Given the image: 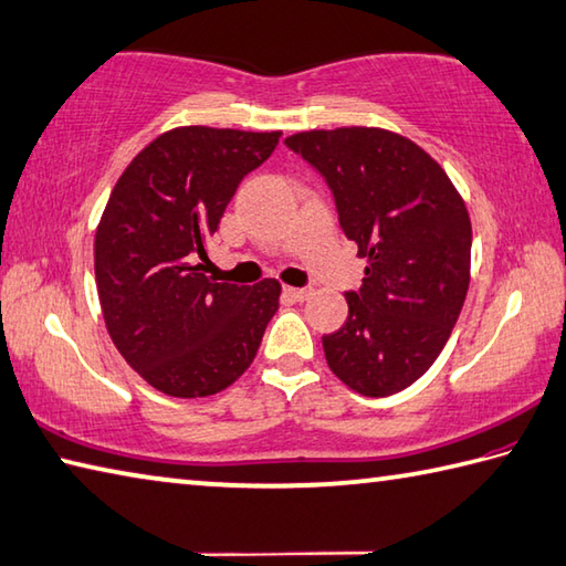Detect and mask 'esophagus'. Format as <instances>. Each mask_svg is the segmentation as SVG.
I'll list each match as a JSON object with an SVG mask.
<instances>
[{"label": "esophagus", "instance_id": "obj_1", "mask_svg": "<svg viewBox=\"0 0 566 566\" xmlns=\"http://www.w3.org/2000/svg\"><path fill=\"white\" fill-rule=\"evenodd\" d=\"M285 295L291 297V301H295V303H305L307 297H313V287H291V285H287L285 287Z\"/></svg>", "mask_w": 566, "mask_h": 566}]
</instances>
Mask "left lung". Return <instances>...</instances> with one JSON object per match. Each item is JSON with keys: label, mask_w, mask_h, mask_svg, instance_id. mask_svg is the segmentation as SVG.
I'll return each mask as SVG.
<instances>
[{"label": "left lung", "mask_w": 566, "mask_h": 566, "mask_svg": "<svg viewBox=\"0 0 566 566\" xmlns=\"http://www.w3.org/2000/svg\"><path fill=\"white\" fill-rule=\"evenodd\" d=\"M327 179L339 227L367 259L345 325L323 337L327 367L361 397L426 375L449 343L471 283V217L436 159L384 127L285 137Z\"/></svg>", "instance_id": "left-lung-1"}]
</instances>
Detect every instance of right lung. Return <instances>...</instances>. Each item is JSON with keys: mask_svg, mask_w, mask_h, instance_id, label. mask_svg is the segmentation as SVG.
I'll list each match as a JSON object with an SVG mask.
<instances>
[{"mask_svg": "<svg viewBox=\"0 0 566 566\" xmlns=\"http://www.w3.org/2000/svg\"><path fill=\"white\" fill-rule=\"evenodd\" d=\"M281 130L172 127L117 179L95 229L103 319L117 352L167 397L231 387L279 311L281 283H217L207 247L239 182L263 165Z\"/></svg>", "mask_w": 566, "mask_h": 566, "instance_id": "1", "label": "right lung"}]
</instances>
